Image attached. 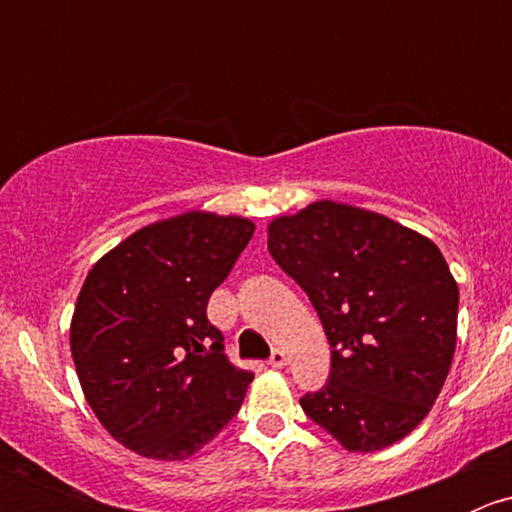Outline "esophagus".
<instances>
[{"label":"esophagus","mask_w":512,"mask_h":512,"mask_svg":"<svg viewBox=\"0 0 512 512\" xmlns=\"http://www.w3.org/2000/svg\"><path fill=\"white\" fill-rule=\"evenodd\" d=\"M267 364H270L272 369H282V366L287 364V354L282 352V349H275V352L270 354V359H267Z\"/></svg>","instance_id":"esophagus-1"}]
</instances>
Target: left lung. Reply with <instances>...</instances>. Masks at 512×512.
Here are the masks:
<instances>
[{
    "label": "left lung",
    "mask_w": 512,
    "mask_h": 512,
    "mask_svg": "<svg viewBox=\"0 0 512 512\" xmlns=\"http://www.w3.org/2000/svg\"><path fill=\"white\" fill-rule=\"evenodd\" d=\"M270 255L307 292L332 347L304 414L349 451H381L431 411L456 349L458 285L441 250L349 205L312 203L270 225Z\"/></svg>",
    "instance_id": "1"
}]
</instances>
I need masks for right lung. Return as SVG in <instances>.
Returning a JSON list of instances; mask_svg holds the SVG:
<instances>
[{
	"label": "right lung",
	"mask_w": 512,
	"mask_h": 512,
	"mask_svg": "<svg viewBox=\"0 0 512 512\" xmlns=\"http://www.w3.org/2000/svg\"><path fill=\"white\" fill-rule=\"evenodd\" d=\"M255 225L185 213L133 232L96 262L71 319L86 401L116 441L180 461L237 416L252 371L227 361L208 319Z\"/></svg>",
	"instance_id": "right-lung-1"
}]
</instances>
